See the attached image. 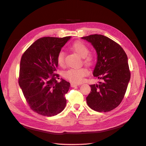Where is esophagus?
<instances>
[{
	"label": "esophagus",
	"instance_id": "obj_1",
	"mask_svg": "<svg viewBox=\"0 0 146 146\" xmlns=\"http://www.w3.org/2000/svg\"><path fill=\"white\" fill-rule=\"evenodd\" d=\"M80 85H78V84H76V83H70V86H71V87L74 88V87H76V86H78Z\"/></svg>",
	"mask_w": 146,
	"mask_h": 146
}]
</instances>
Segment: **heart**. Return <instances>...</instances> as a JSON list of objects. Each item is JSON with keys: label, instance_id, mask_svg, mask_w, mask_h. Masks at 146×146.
Instances as JSON below:
<instances>
[{"label": "heart", "instance_id": "b5f03b06", "mask_svg": "<svg viewBox=\"0 0 146 146\" xmlns=\"http://www.w3.org/2000/svg\"><path fill=\"white\" fill-rule=\"evenodd\" d=\"M72 49L79 56L84 58V63L88 66H91L93 63V56L89 55L90 49L85 43L82 41H76L72 44ZM56 61L60 66H64V53L63 50H60L56 57ZM88 74V70L84 68L69 69L64 73V77L67 80L75 83H80L83 82V77Z\"/></svg>", "mask_w": 146, "mask_h": 146}]
</instances>
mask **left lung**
Here are the masks:
<instances>
[{"mask_svg": "<svg viewBox=\"0 0 146 146\" xmlns=\"http://www.w3.org/2000/svg\"><path fill=\"white\" fill-rule=\"evenodd\" d=\"M82 38L91 42L97 52L93 76L102 80L99 85H90L87 104L98 112L111 111L121 103L130 79L127 56L119 44L104 35H91Z\"/></svg>", "mask_w": 146, "mask_h": 146, "instance_id": "8db88e82", "label": "left lung"}]
</instances>
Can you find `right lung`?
Masks as SVG:
<instances>
[{
    "label": "right lung",
    "instance_id": "add662e5",
    "mask_svg": "<svg viewBox=\"0 0 146 146\" xmlns=\"http://www.w3.org/2000/svg\"><path fill=\"white\" fill-rule=\"evenodd\" d=\"M70 36L43 37L35 41L21 57L19 85L33 111L44 116L61 113L66 105L70 83L55 73L56 57Z\"/></svg>",
    "mask_w": 146,
    "mask_h": 146
}]
</instances>
